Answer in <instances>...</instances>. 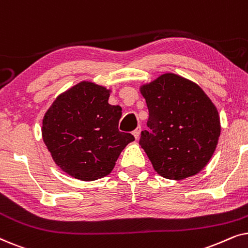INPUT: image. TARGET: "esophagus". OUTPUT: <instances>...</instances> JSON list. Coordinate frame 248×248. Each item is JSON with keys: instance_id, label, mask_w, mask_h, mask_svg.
I'll use <instances>...</instances> for the list:
<instances>
[{"instance_id": "34e87169", "label": "esophagus", "mask_w": 248, "mask_h": 248, "mask_svg": "<svg viewBox=\"0 0 248 248\" xmlns=\"http://www.w3.org/2000/svg\"><path fill=\"white\" fill-rule=\"evenodd\" d=\"M140 134H141V127L139 126L137 130H135L134 132H133V135H134V138H135V140H139V138H140Z\"/></svg>"}]
</instances>
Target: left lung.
I'll list each match as a JSON object with an SVG mask.
<instances>
[{"label":"left lung","instance_id":"obj_1","mask_svg":"<svg viewBox=\"0 0 248 248\" xmlns=\"http://www.w3.org/2000/svg\"><path fill=\"white\" fill-rule=\"evenodd\" d=\"M149 109V131L140 145L157 174L182 181L199 174L218 145V109L201 87L175 73H164L140 87Z\"/></svg>","mask_w":248,"mask_h":248}]
</instances>
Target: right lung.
Masks as SVG:
<instances>
[{
  "label": "right lung",
  "mask_w": 248,
  "mask_h": 248,
  "mask_svg": "<svg viewBox=\"0 0 248 248\" xmlns=\"http://www.w3.org/2000/svg\"><path fill=\"white\" fill-rule=\"evenodd\" d=\"M110 89L81 81L60 93L44 115L42 137L53 160L83 182L109 175L123 149L134 141L118 131L122 108L108 104Z\"/></svg>",
  "instance_id": "right-lung-1"
}]
</instances>
